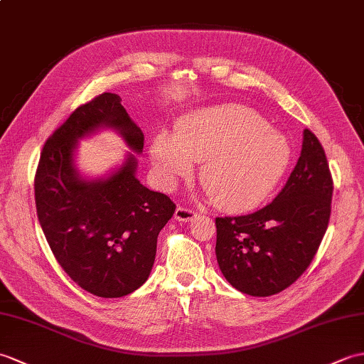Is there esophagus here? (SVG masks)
I'll list each match as a JSON object with an SVG mask.
<instances>
[{"mask_svg":"<svg viewBox=\"0 0 364 364\" xmlns=\"http://www.w3.org/2000/svg\"><path fill=\"white\" fill-rule=\"evenodd\" d=\"M197 217V213L191 208H184V206H178L175 209V218L178 222H191L193 218Z\"/></svg>","mask_w":364,"mask_h":364,"instance_id":"1","label":"esophagus"}]
</instances>
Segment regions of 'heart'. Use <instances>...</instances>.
Wrapping results in <instances>:
<instances>
[{
    "mask_svg": "<svg viewBox=\"0 0 364 364\" xmlns=\"http://www.w3.org/2000/svg\"><path fill=\"white\" fill-rule=\"evenodd\" d=\"M289 138L240 105L203 109L176 125L175 138L159 134L151 163L164 186H173L201 163L198 178L217 208L242 213L260 205L291 163Z\"/></svg>",
    "mask_w": 364,
    "mask_h": 364,
    "instance_id": "obj_1",
    "label": "heart"
}]
</instances>
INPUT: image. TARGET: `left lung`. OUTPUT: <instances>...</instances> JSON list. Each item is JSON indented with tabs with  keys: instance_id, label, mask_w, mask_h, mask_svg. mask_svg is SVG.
Returning a JSON list of instances; mask_svg holds the SVG:
<instances>
[{
	"instance_id": "left-lung-1",
	"label": "left lung",
	"mask_w": 364,
	"mask_h": 364,
	"mask_svg": "<svg viewBox=\"0 0 364 364\" xmlns=\"http://www.w3.org/2000/svg\"><path fill=\"white\" fill-rule=\"evenodd\" d=\"M332 192L324 149L306 129L298 163L272 203L215 218V256L226 281L250 296H272L296 282L326 234Z\"/></svg>"
}]
</instances>
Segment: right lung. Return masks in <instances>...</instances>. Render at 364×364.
Returning a JSON list of instances; mask_svg holds the SVG:
<instances>
[{
  "label": "right lung",
  "instance_id": "obj_1",
  "mask_svg": "<svg viewBox=\"0 0 364 364\" xmlns=\"http://www.w3.org/2000/svg\"><path fill=\"white\" fill-rule=\"evenodd\" d=\"M121 97L104 92L75 108L45 142L33 180L41 230L65 273L100 298H121L147 281L159 231L175 203L142 186L130 154L109 176L85 180L74 166L77 139L113 129L141 154L144 134Z\"/></svg>",
  "mask_w": 364,
  "mask_h": 364
}]
</instances>
